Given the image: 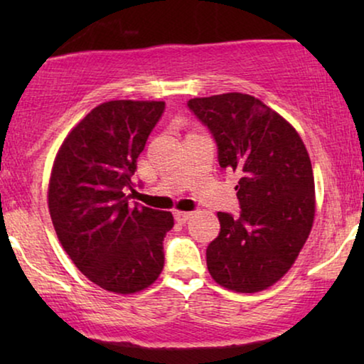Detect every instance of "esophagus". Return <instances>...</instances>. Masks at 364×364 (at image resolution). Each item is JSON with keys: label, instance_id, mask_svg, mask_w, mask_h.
<instances>
[{"label": "esophagus", "instance_id": "34e87169", "mask_svg": "<svg viewBox=\"0 0 364 364\" xmlns=\"http://www.w3.org/2000/svg\"><path fill=\"white\" fill-rule=\"evenodd\" d=\"M191 215H192L191 212H181V210L173 212V218H176L178 223H186L188 218H191Z\"/></svg>", "mask_w": 364, "mask_h": 364}]
</instances>
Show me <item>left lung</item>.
Instances as JSON below:
<instances>
[{"instance_id":"8db88e82","label":"left lung","mask_w":364,"mask_h":364,"mask_svg":"<svg viewBox=\"0 0 364 364\" xmlns=\"http://www.w3.org/2000/svg\"><path fill=\"white\" fill-rule=\"evenodd\" d=\"M188 107L215 137L220 167L240 176V217L217 213L220 233L207 247L208 273L227 290H267L295 263L315 220L305 144L285 117L250 94L193 97Z\"/></svg>"}]
</instances>
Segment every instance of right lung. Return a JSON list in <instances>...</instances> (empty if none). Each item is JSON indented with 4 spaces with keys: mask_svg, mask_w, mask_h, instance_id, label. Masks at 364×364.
<instances>
[{
    "mask_svg": "<svg viewBox=\"0 0 364 364\" xmlns=\"http://www.w3.org/2000/svg\"><path fill=\"white\" fill-rule=\"evenodd\" d=\"M164 101H107L71 129L54 159L48 207L74 265L104 290H146L164 268L171 212L131 205L127 188Z\"/></svg>",
    "mask_w": 364,
    "mask_h": 364,
    "instance_id": "1",
    "label": "right lung"
}]
</instances>
